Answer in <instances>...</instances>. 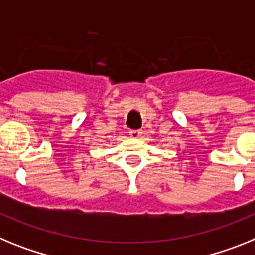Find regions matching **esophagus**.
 I'll list each match as a JSON object with an SVG mask.
<instances>
[{
    "instance_id": "esophagus-1",
    "label": "esophagus",
    "mask_w": 255,
    "mask_h": 255,
    "mask_svg": "<svg viewBox=\"0 0 255 255\" xmlns=\"http://www.w3.org/2000/svg\"><path fill=\"white\" fill-rule=\"evenodd\" d=\"M141 134H143V132H141L140 130H131V131H130V136H131L132 139L141 138Z\"/></svg>"
}]
</instances>
